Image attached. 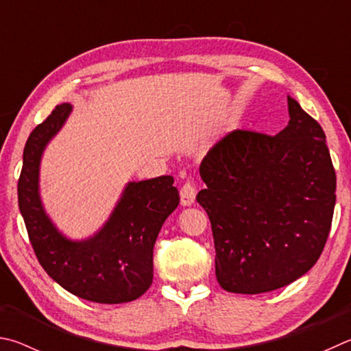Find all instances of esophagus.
Listing matches in <instances>:
<instances>
[{
	"mask_svg": "<svg viewBox=\"0 0 351 351\" xmlns=\"http://www.w3.org/2000/svg\"><path fill=\"white\" fill-rule=\"evenodd\" d=\"M195 194H197V189H195V185L193 180H188L185 185L182 186L180 189V200H182V205L189 206L194 204L195 200Z\"/></svg>",
	"mask_w": 351,
	"mask_h": 351,
	"instance_id": "1",
	"label": "esophagus"
}]
</instances>
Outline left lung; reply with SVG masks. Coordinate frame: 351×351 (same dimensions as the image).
I'll return each instance as SVG.
<instances>
[{
	"label": "left lung",
	"mask_w": 351,
	"mask_h": 351,
	"mask_svg": "<svg viewBox=\"0 0 351 351\" xmlns=\"http://www.w3.org/2000/svg\"><path fill=\"white\" fill-rule=\"evenodd\" d=\"M278 135L232 131L200 165L195 200L211 222L216 278L230 293L278 290L304 276L327 242L336 172L319 123L288 97Z\"/></svg>",
	"instance_id": "8db88e82"
}]
</instances>
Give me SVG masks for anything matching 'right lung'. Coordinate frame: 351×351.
<instances>
[{
  "label": "right lung",
  "mask_w": 351,
  "mask_h": 351,
  "mask_svg": "<svg viewBox=\"0 0 351 351\" xmlns=\"http://www.w3.org/2000/svg\"><path fill=\"white\" fill-rule=\"evenodd\" d=\"M72 110L58 104L26 141L18 180V205L36 259L51 278L75 296L98 304L140 298L152 284V251L158 231L179 205L171 176L129 182L103 228L71 241L52 223L40 199V162L46 145Z\"/></svg>",
  "instance_id": "1"
}]
</instances>
